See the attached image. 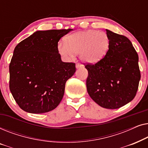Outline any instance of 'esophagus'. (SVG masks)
Wrapping results in <instances>:
<instances>
[{
  "instance_id": "1",
  "label": "esophagus",
  "mask_w": 148,
  "mask_h": 148,
  "mask_svg": "<svg viewBox=\"0 0 148 148\" xmlns=\"http://www.w3.org/2000/svg\"><path fill=\"white\" fill-rule=\"evenodd\" d=\"M82 64H81V63H79V62H77V63L76 64V68L77 69H79V68L82 67Z\"/></svg>"
}]
</instances>
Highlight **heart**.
<instances>
[{"instance_id": "obj_1", "label": "heart", "mask_w": 148, "mask_h": 148, "mask_svg": "<svg viewBox=\"0 0 148 148\" xmlns=\"http://www.w3.org/2000/svg\"><path fill=\"white\" fill-rule=\"evenodd\" d=\"M65 43L58 42L57 50L62 57L72 59L79 54L80 59L88 63L100 61L108 52L110 40L104 32L94 29L80 31L66 36Z\"/></svg>"}]
</instances>
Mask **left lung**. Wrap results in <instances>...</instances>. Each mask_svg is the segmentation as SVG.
I'll return each instance as SVG.
<instances>
[{
    "label": "left lung",
    "instance_id": "left-lung-1",
    "mask_svg": "<svg viewBox=\"0 0 148 148\" xmlns=\"http://www.w3.org/2000/svg\"><path fill=\"white\" fill-rule=\"evenodd\" d=\"M110 40L108 52L95 64H84L90 96L100 106L116 109L135 98L141 78L139 57L131 42L106 29Z\"/></svg>",
    "mask_w": 148,
    "mask_h": 148
}]
</instances>
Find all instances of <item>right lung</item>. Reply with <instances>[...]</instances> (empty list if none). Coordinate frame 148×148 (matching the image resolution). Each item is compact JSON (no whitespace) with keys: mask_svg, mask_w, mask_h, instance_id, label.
Returning <instances> with one entry per match:
<instances>
[{"mask_svg":"<svg viewBox=\"0 0 148 148\" xmlns=\"http://www.w3.org/2000/svg\"><path fill=\"white\" fill-rule=\"evenodd\" d=\"M72 30L37 31L16 46L9 64V89L22 110L47 112L62 100L66 82L76 68L73 62L62 61L57 45Z\"/></svg>","mask_w":148,"mask_h":148,"instance_id":"obj_1","label":"right lung"}]
</instances>
